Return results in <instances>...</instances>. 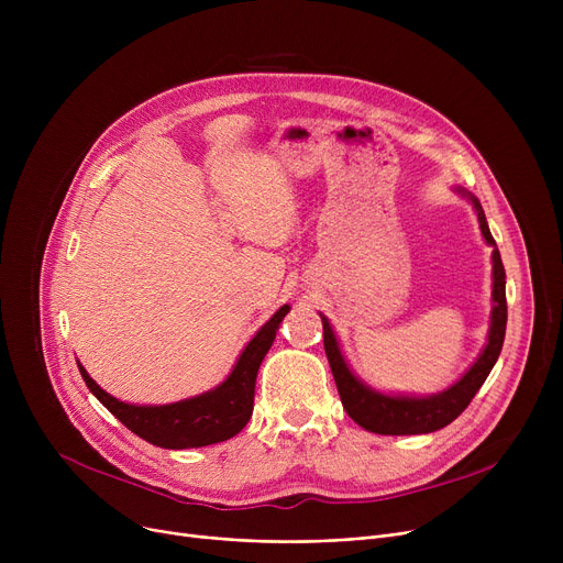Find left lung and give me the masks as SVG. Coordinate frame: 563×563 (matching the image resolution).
I'll return each mask as SVG.
<instances>
[{"label": "left lung", "instance_id": "1", "mask_svg": "<svg viewBox=\"0 0 563 563\" xmlns=\"http://www.w3.org/2000/svg\"><path fill=\"white\" fill-rule=\"evenodd\" d=\"M459 194L467 196L470 202L475 205V212L479 219V228L488 246H493V312H490V329H488V342L484 351L479 353L477 363L472 365L452 388L442 390L431 397H395L383 395L372 390L369 386L353 374L342 356L338 338L331 329L329 319L321 314L323 323V349H327V358L331 363V372L335 378V386L342 399L344 410L349 418L361 424L363 429L380 435H418V433H431L442 427L454 422L461 412L467 408L472 397L484 386L493 365L499 358L501 344H505L507 333V276L505 264H501L499 251L495 246L493 234L486 223V214L482 210V202L463 191Z\"/></svg>", "mask_w": 563, "mask_h": 563}]
</instances>
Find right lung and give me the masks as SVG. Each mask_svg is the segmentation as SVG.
Instances as JSON below:
<instances>
[{
  "mask_svg": "<svg viewBox=\"0 0 563 563\" xmlns=\"http://www.w3.org/2000/svg\"><path fill=\"white\" fill-rule=\"evenodd\" d=\"M287 312L289 306H283L264 323L255 338L246 344L240 361H236L230 376L219 388L185 401L166 406H134L118 401L115 397L104 393L79 363L77 367L88 390L100 399V404L111 416H115L132 433L147 440L151 445L164 450L214 445V442H223L240 433L251 420L257 369L266 356V351L272 349L276 331Z\"/></svg>",
  "mask_w": 563,
  "mask_h": 563,
  "instance_id": "right-lung-1",
  "label": "right lung"
}]
</instances>
